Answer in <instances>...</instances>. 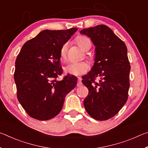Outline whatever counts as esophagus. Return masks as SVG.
I'll use <instances>...</instances> for the list:
<instances>
[{"mask_svg": "<svg viewBox=\"0 0 148 148\" xmlns=\"http://www.w3.org/2000/svg\"><path fill=\"white\" fill-rule=\"evenodd\" d=\"M82 86V79L81 78H78V80H77V86L79 87Z\"/></svg>", "mask_w": 148, "mask_h": 148, "instance_id": "esophagus-1", "label": "esophagus"}]
</instances>
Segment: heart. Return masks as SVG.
Wrapping results in <instances>:
<instances>
[{
	"mask_svg": "<svg viewBox=\"0 0 148 148\" xmlns=\"http://www.w3.org/2000/svg\"><path fill=\"white\" fill-rule=\"evenodd\" d=\"M76 42L78 46L85 51H88L91 47V42L90 40L84 36H79L77 37ZM67 44L62 45L60 50V58L62 61L66 59ZM64 71L66 73L73 75V76H79L84 74L88 71L89 66L86 62H73L67 64L64 67Z\"/></svg>",
	"mask_w": 148,
	"mask_h": 148,
	"instance_id": "b5f03b06",
	"label": "heart"
}]
</instances>
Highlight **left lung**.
I'll return each instance as SVG.
<instances>
[{
  "mask_svg": "<svg viewBox=\"0 0 148 148\" xmlns=\"http://www.w3.org/2000/svg\"><path fill=\"white\" fill-rule=\"evenodd\" d=\"M80 34L91 38L95 47L94 64L82 76L89 89L85 109L92 118L104 121L118 113L127 102L131 66L125 44L104 25L84 29ZM99 78V82L94 79Z\"/></svg>",
  "mask_w": 148,
  "mask_h": 148,
  "instance_id": "1",
  "label": "left lung"
}]
</instances>
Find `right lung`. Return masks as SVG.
<instances>
[{
  "instance_id": "add662e5",
  "label": "right lung",
  "mask_w": 148,
  "mask_h": 148,
  "mask_svg": "<svg viewBox=\"0 0 148 148\" xmlns=\"http://www.w3.org/2000/svg\"><path fill=\"white\" fill-rule=\"evenodd\" d=\"M77 31L44 30L26 42L16 61L14 80L17 99L32 118L46 121L58 114L66 95L77 85V77L62 73L60 50Z\"/></svg>"
}]
</instances>
